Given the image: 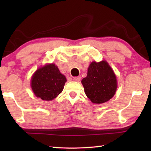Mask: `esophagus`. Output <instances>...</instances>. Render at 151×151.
<instances>
[{"mask_svg": "<svg viewBox=\"0 0 151 151\" xmlns=\"http://www.w3.org/2000/svg\"><path fill=\"white\" fill-rule=\"evenodd\" d=\"M73 80L76 82H79L81 81V76H75L73 78Z\"/></svg>", "mask_w": 151, "mask_h": 151, "instance_id": "obj_1", "label": "esophagus"}]
</instances>
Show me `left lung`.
I'll return each mask as SVG.
<instances>
[{
    "mask_svg": "<svg viewBox=\"0 0 151 151\" xmlns=\"http://www.w3.org/2000/svg\"><path fill=\"white\" fill-rule=\"evenodd\" d=\"M86 95L94 104L109 101L116 93L117 81L115 74L105 60L89 65L86 77L81 81Z\"/></svg>",
    "mask_w": 151,
    "mask_h": 151,
    "instance_id": "left-lung-1",
    "label": "left lung"
}]
</instances>
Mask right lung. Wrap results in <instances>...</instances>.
I'll list each match as a JSON object with an SVG mask.
<instances>
[{
    "label": "right lung",
    "instance_id": "right-lung-1",
    "mask_svg": "<svg viewBox=\"0 0 151 151\" xmlns=\"http://www.w3.org/2000/svg\"><path fill=\"white\" fill-rule=\"evenodd\" d=\"M66 82L55 64H47L36 70L31 78V88L35 96L43 101H52L62 93Z\"/></svg>",
    "mask_w": 151,
    "mask_h": 151
}]
</instances>
